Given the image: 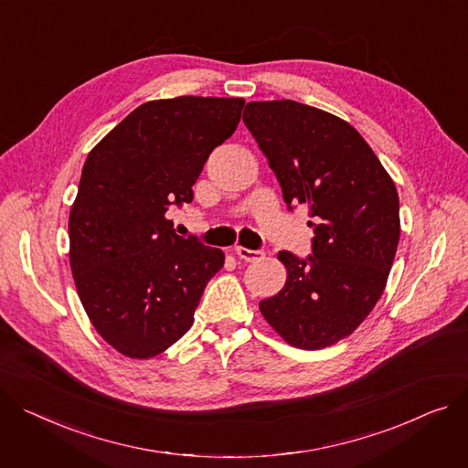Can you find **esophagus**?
<instances>
[{
  "instance_id": "34e87169",
  "label": "esophagus",
  "mask_w": 468,
  "mask_h": 468,
  "mask_svg": "<svg viewBox=\"0 0 468 468\" xmlns=\"http://www.w3.org/2000/svg\"><path fill=\"white\" fill-rule=\"evenodd\" d=\"M235 252L244 261H258V260H261L265 256L263 250H248V248H242V246H237Z\"/></svg>"
}]
</instances>
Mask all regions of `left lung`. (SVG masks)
Instances as JSON below:
<instances>
[{
  "instance_id": "1",
  "label": "left lung",
  "mask_w": 468,
  "mask_h": 468,
  "mask_svg": "<svg viewBox=\"0 0 468 468\" xmlns=\"http://www.w3.org/2000/svg\"><path fill=\"white\" fill-rule=\"evenodd\" d=\"M242 120L288 208L308 207L314 231L313 254L278 252L286 284L260 310L292 346H331L384 293L400 235L395 184L350 123L325 111L292 100L252 101Z\"/></svg>"
}]
</instances>
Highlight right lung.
I'll return each instance as SVG.
<instances>
[{"label": "right lung", "instance_id": "1", "mask_svg": "<svg viewBox=\"0 0 468 468\" xmlns=\"http://www.w3.org/2000/svg\"><path fill=\"white\" fill-rule=\"evenodd\" d=\"M244 100L148 101L96 144L69 214V261L80 303L120 354L148 359L188 331L224 252L180 237L169 207L194 199L210 152L233 135Z\"/></svg>", "mask_w": 468, "mask_h": 468}]
</instances>
